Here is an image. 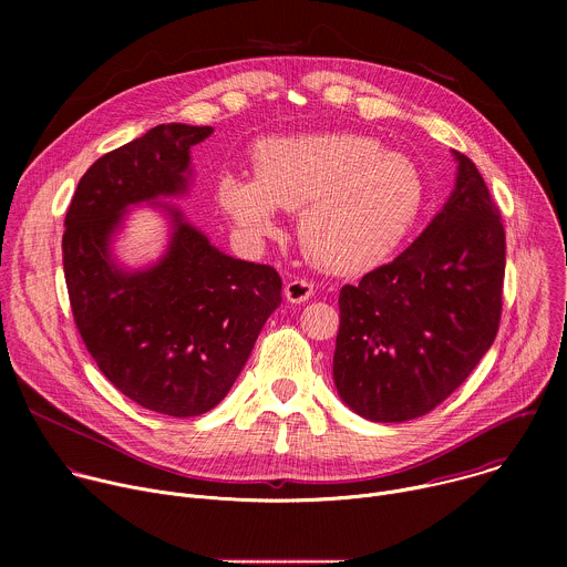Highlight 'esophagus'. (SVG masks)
Here are the masks:
<instances>
[{"label": "esophagus", "instance_id": "esophagus-1", "mask_svg": "<svg viewBox=\"0 0 567 567\" xmlns=\"http://www.w3.org/2000/svg\"><path fill=\"white\" fill-rule=\"evenodd\" d=\"M311 296H313V282H309V280H298L296 278V280H289L285 285V298L293 305H300V302L309 300Z\"/></svg>", "mask_w": 567, "mask_h": 567}]
</instances>
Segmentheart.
Instances as JSON below:
<instances>
[{"instance_id":"obj_1","label":"heart","mask_w":567,"mask_h":567,"mask_svg":"<svg viewBox=\"0 0 567 567\" xmlns=\"http://www.w3.org/2000/svg\"><path fill=\"white\" fill-rule=\"evenodd\" d=\"M256 177L226 171L217 199L235 228L262 239L276 233V208L296 213L305 256L332 274L383 262L424 204V179L406 154L383 152L363 134H298L256 147Z\"/></svg>"}]
</instances>
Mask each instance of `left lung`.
Wrapping results in <instances>:
<instances>
[{"mask_svg": "<svg viewBox=\"0 0 567 567\" xmlns=\"http://www.w3.org/2000/svg\"><path fill=\"white\" fill-rule=\"evenodd\" d=\"M453 156L455 188L424 233L339 296L334 385L370 422L399 424L433 411L498 332L505 228L473 161Z\"/></svg>", "mask_w": 567, "mask_h": 567, "instance_id": "1", "label": "left lung"}]
</instances>
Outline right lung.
Returning a JSON list of instances; mask_svg holds the SVG:
<instances>
[{
  "label": "right lung",
  "mask_w": 567,
  "mask_h": 567,
  "mask_svg": "<svg viewBox=\"0 0 567 567\" xmlns=\"http://www.w3.org/2000/svg\"><path fill=\"white\" fill-rule=\"evenodd\" d=\"M213 127L156 125L101 156L78 182L64 217L62 265L75 328L101 372L138 406L204 415L245 368L282 302L269 265L226 256L166 197L190 188V147ZM136 205L169 219L167 251L127 270L111 245Z\"/></svg>",
  "instance_id": "1"
}]
</instances>
